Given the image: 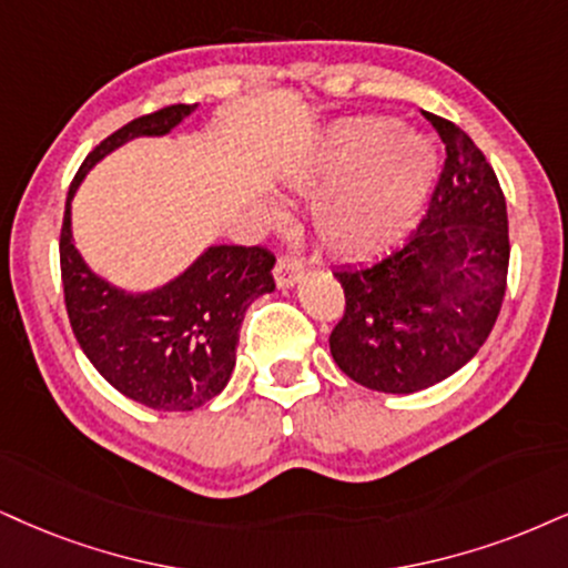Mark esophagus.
<instances>
[{"instance_id": "esophagus-1", "label": "esophagus", "mask_w": 568, "mask_h": 568, "mask_svg": "<svg viewBox=\"0 0 568 568\" xmlns=\"http://www.w3.org/2000/svg\"><path fill=\"white\" fill-rule=\"evenodd\" d=\"M305 273V261L295 252H284V255H278L276 261V268H273V276H276V284L286 290V286H295L297 278Z\"/></svg>"}]
</instances>
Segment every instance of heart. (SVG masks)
<instances>
[{
    "label": "heart",
    "mask_w": 568,
    "mask_h": 568,
    "mask_svg": "<svg viewBox=\"0 0 568 568\" xmlns=\"http://www.w3.org/2000/svg\"><path fill=\"white\" fill-rule=\"evenodd\" d=\"M400 131L392 118L339 125L316 176L300 181L305 189L347 184L316 215L318 240L332 255L347 261L379 255L422 210L439 158L429 139Z\"/></svg>",
    "instance_id": "1"
}]
</instances>
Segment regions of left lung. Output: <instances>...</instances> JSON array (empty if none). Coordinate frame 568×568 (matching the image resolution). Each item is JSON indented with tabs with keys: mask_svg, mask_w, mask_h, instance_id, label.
I'll return each mask as SVG.
<instances>
[{
	"mask_svg": "<svg viewBox=\"0 0 568 568\" xmlns=\"http://www.w3.org/2000/svg\"><path fill=\"white\" fill-rule=\"evenodd\" d=\"M445 144L429 210L395 250L334 271L345 313L332 358L353 382L410 395L466 366L498 321L508 278V213L493 165L466 131L424 113Z\"/></svg>",
	"mask_w": 568,
	"mask_h": 568,
	"instance_id": "left-lung-1",
	"label": "left lung"
}]
</instances>
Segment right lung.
Listing matches in <instances>:
<instances>
[{
    "label": "right lung",
    "instance_id": "1",
    "mask_svg": "<svg viewBox=\"0 0 568 568\" xmlns=\"http://www.w3.org/2000/svg\"><path fill=\"white\" fill-rule=\"evenodd\" d=\"M197 104H168L125 123L83 160L60 231V273L70 326L87 358L118 392L155 410H194L226 387L244 313L273 292L276 257L265 247L215 244L179 278L131 295L83 263L70 234V200L104 155L136 136H163Z\"/></svg>",
    "mask_w": 568,
    "mask_h": 568
}]
</instances>
